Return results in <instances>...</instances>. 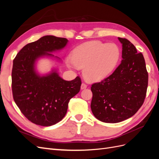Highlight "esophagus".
<instances>
[{
    "instance_id": "obj_1",
    "label": "esophagus",
    "mask_w": 159,
    "mask_h": 159,
    "mask_svg": "<svg viewBox=\"0 0 159 159\" xmlns=\"http://www.w3.org/2000/svg\"><path fill=\"white\" fill-rule=\"evenodd\" d=\"M87 85H86L85 84H84V83H83V84H81V89H86L87 88Z\"/></svg>"
}]
</instances>
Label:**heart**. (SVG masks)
I'll return each instance as SVG.
<instances>
[{"label": "heart", "mask_w": 159, "mask_h": 159, "mask_svg": "<svg viewBox=\"0 0 159 159\" xmlns=\"http://www.w3.org/2000/svg\"><path fill=\"white\" fill-rule=\"evenodd\" d=\"M121 55L115 43L91 41L76 47L71 56L66 57L68 68H84L83 74L89 81H97L108 76L116 67Z\"/></svg>", "instance_id": "b5f03b06"}]
</instances>
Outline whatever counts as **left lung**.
Instances as JSON below:
<instances>
[{
    "instance_id": "1",
    "label": "left lung",
    "mask_w": 159,
    "mask_h": 159,
    "mask_svg": "<svg viewBox=\"0 0 159 159\" xmlns=\"http://www.w3.org/2000/svg\"><path fill=\"white\" fill-rule=\"evenodd\" d=\"M122 44V60L113 73L91 85V109L94 116L105 123H116L132 117L145 100L148 73L141 53L125 38Z\"/></svg>"
}]
</instances>
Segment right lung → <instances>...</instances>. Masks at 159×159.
Masks as SVG:
<instances>
[{
	"label": "right lung",
	"instance_id": "add662e5",
	"mask_svg": "<svg viewBox=\"0 0 159 159\" xmlns=\"http://www.w3.org/2000/svg\"><path fill=\"white\" fill-rule=\"evenodd\" d=\"M66 38L44 36L24 46L13 60L12 89L13 98L22 114L33 123L51 126L60 121L68 110L71 98L79 93L81 84L78 76L66 81L58 69L40 74L36 70L38 60L50 57L61 61L52 53L66 46Z\"/></svg>",
	"mask_w": 159,
	"mask_h": 159
}]
</instances>
